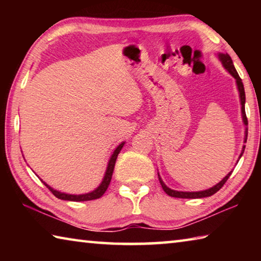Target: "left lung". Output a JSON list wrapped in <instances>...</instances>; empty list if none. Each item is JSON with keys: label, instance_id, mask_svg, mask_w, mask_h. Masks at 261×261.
I'll return each instance as SVG.
<instances>
[{"label": "left lung", "instance_id": "left-lung-1", "mask_svg": "<svg viewBox=\"0 0 261 261\" xmlns=\"http://www.w3.org/2000/svg\"><path fill=\"white\" fill-rule=\"evenodd\" d=\"M219 59H220L221 62H222L223 67L228 70V72L236 79V84H237L238 92H240V98H241L243 121H244V124L247 125V117H246V114H245V91H244V85H243V83H242V79H241L240 76H238L236 69H235V67H233V63H232V60H231L230 56H229L228 54H219ZM246 139H247V131H245V139H244L245 143H246ZM244 148H245V146L243 147L242 154L244 153ZM242 154H241V156H242ZM230 175H231V173H229L226 176V177L221 180L220 183L214 185L213 188H211L208 190H205V191H199V192H182V191H175V190H171V189L168 188L165 183H163V180L160 178V175H159V180H160V184H161V187L163 189V191H165L168 194V196L175 197V198H188V199H196V198L210 197V196H212V194L218 192L219 190L223 187L224 183L227 182L229 176H230Z\"/></svg>", "mask_w": 261, "mask_h": 261}]
</instances>
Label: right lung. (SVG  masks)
<instances>
[{"mask_svg":"<svg viewBox=\"0 0 261 261\" xmlns=\"http://www.w3.org/2000/svg\"><path fill=\"white\" fill-rule=\"evenodd\" d=\"M123 145H124V143H122V144L118 145L117 148L114 151L113 155H112V158H110V160H109L107 170H106V174H105V177H103L102 183H101L99 187H98V189H95L94 191H92L90 193H85V194H67V193H62V192L56 191V190L50 188L49 185H47L45 182H43V184H45L46 187L50 190V192L54 194L56 198H59V199L70 200V201H87V200L98 199V198H100L101 196H102V194L106 192V190H107L108 187H109L110 180H112L115 162H116L117 155H118V153L121 152Z\"/></svg>","mask_w":261,"mask_h":261,"instance_id":"add662e5","label":"right lung"}]
</instances>
